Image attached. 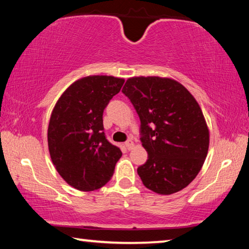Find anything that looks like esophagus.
Segmentation results:
<instances>
[{
    "mask_svg": "<svg viewBox=\"0 0 249 249\" xmlns=\"http://www.w3.org/2000/svg\"><path fill=\"white\" fill-rule=\"evenodd\" d=\"M125 146L127 147V149H128V150H130V149H133V148H134V146H135V142H134L132 140H128L127 142H125Z\"/></svg>",
    "mask_w": 249,
    "mask_h": 249,
    "instance_id": "34e87169",
    "label": "esophagus"
}]
</instances>
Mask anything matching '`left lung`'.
<instances>
[{"label": "left lung", "mask_w": 249, "mask_h": 249, "mask_svg": "<svg viewBox=\"0 0 249 249\" xmlns=\"http://www.w3.org/2000/svg\"><path fill=\"white\" fill-rule=\"evenodd\" d=\"M122 92L141 120L148 159L137 174L145 187L172 195L190 184L206 158L210 133L199 103L171 78L133 77Z\"/></svg>", "instance_id": "8db88e82"}]
</instances>
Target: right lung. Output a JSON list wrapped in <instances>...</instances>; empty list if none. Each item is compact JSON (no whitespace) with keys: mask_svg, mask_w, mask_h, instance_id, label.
Instances as JSON below:
<instances>
[{"mask_svg":"<svg viewBox=\"0 0 249 249\" xmlns=\"http://www.w3.org/2000/svg\"><path fill=\"white\" fill-rule=\"evenodd\" d=\"M124 79L88 75L61 94L48 125V149L58 174L80 191H93L111 180L122 151L105 138L103 111Z\"/></svg>","mask_w":249,"mask_h":249,"instance_id":"add662e5","label":"right lung"}]
</instances>
